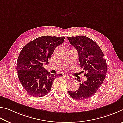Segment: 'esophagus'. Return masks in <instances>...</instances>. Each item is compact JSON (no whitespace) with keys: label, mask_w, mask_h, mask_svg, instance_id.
I'll list each match as a JSON object with an SVG mask.
<instances>
[{"label":"esophagus","mask_w":123,"mask_h":123,"mask_svg":"<svg viewBox=\"0 0 123 123\" xmlns=\"http://www.w3.org/2000/svg\"><path fill=\"white\" fill-rule=\"evenodd\" d=\"M63 77H64V78H67L68 79H69V80H70V79H71V77L69 76H68V74L64 75V76H63Z\"/></svg>","instance_id":"1"}]
</instances>
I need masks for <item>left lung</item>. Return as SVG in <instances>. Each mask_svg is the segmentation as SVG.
Masks as SVG:
<instances>
[{
    "label": "left lung",
    "instance_id": "obj_1",
    "mask_svg": "<svg viewBox=\"0 0 123 123\" xmlns=\"http://www.w3.org/2000/svg\"><path fill=\"white\" fill-rule=\"evenodd\" d=\"M70 44L78 52L80 68L85 71L87 80L80 83L76 91L68 94L76 100H85L91 97L97 91L106 77V62L99 46L91 39L84 36L68 37Z\"/></svg>",
    "mask_w": 123,
    "mask_h": 123
}]
</instances>
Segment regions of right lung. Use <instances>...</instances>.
Segmentation results:
<instances>
[{
    "instance_id": "1",
    "label": "right lung",
    "mask_w": 123,
    "mask_h": 123,
    "mask_svg": "<svg viewBox=\"0 0 123 123\" xmlns=\"http://www.w3.org/2000/svg\"><path fill=\"white\" fill-rule=\"evenodd\" d=\"M64 37L45 36L31 41L21 49L17 63L19 80L30 96L42 97L51 91L57 76L43 67L49 63L55 47L64 42Z\"/></svg>"
}]
</instances>
